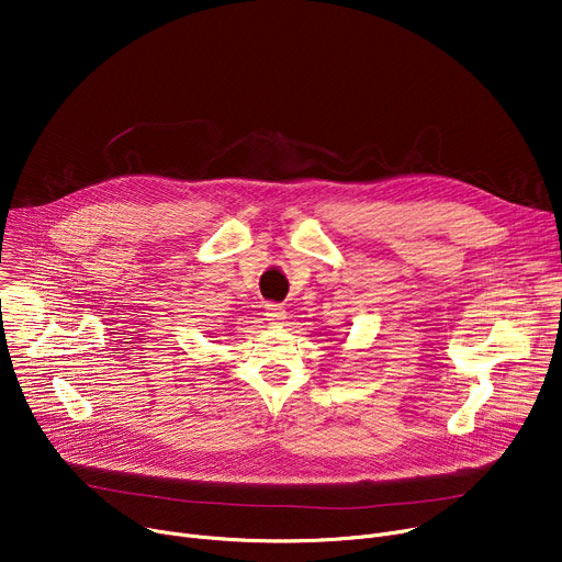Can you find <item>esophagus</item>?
I'll list each match as a JSON object with an SVG mask.
<instances>
[{
	"instance_id": "34e87169",
	"label": "esophagus",
	"mask_w": 562,
	"mask_h": 562,
	"mask_svg": "<svg viewBox=\"0 0 562 562\" xmlns=\"http://www.w3.org/2000/svg\"><path fill=\"white\" fill-rule=\"evenodd\" d=\"M284 316H286L284 307H280V305H266V321L273 323V326H280V323L284 321Z\"/></svg>"
}]
</instances>
